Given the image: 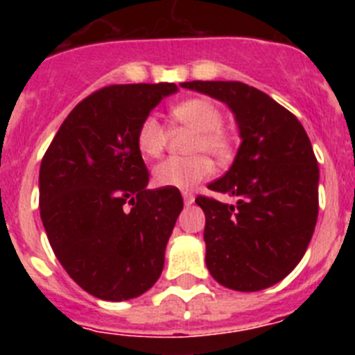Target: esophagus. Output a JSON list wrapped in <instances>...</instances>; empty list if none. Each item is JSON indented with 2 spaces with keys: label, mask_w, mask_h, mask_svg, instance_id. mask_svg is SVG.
I'll use <instances>...</instances> for the list:
<instances>
[{
  "label": "esophagus",
  "mask_w": 355,
  "mask_h": 355,
  "mask_svg": "<svg viewBox=\"0 0 355 355\" xmlns=\"http://www.w3.org/2000/svg\"><path fill=\"white\" fill-rule=\"evenodd\" d=\"M183 200H184V206H190V205H193L196 197H193V193H190V192H183Z\"/></svg>",
  "instance_id": "obj_1"
}]
</instances>
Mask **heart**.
I'll return each mask as SVG.
<instances>
[{
	"label": "heart",
	"mask_w": 355,
	"mask_h": 355,
	"mask_svg": "<svg viewBox=\"0 0 355 355\" xmlns=\"http://www.w3.org/2000/svg\"><path fill=\"white\" fill-rule=\"evenodd\" d=\"M171 115L181 126L193 131L188 150L199 155L184 158H167L153 168V180L158 187L188 190L209 178L213 165L202 153L216 159L233 155V139L222 128L224 115L220 108L206 97H190L171 108ZM168 133L156 115H147L137 131V147L146 158H158L167 146Z\"/></svg>",
	"instance_id": "obj_1"
}]
</instances>
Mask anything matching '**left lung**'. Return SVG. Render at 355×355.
<instances>
[{
	"label": "left lung",
	"mask_w": 355,
	"mask_h": 355,
	"mask_svg": "<svg viewBox=\"0 0 355 355\" xmlns=\"http://www.w3.org/2000/svg\"><path fill=\"white\" fill-rule=\"evenodd\" d=\"M225 103L240 130V149L211 192L199 196L206 215V266L216 283L259 291L283 281L306 252L318 218V163L306 130L284 106L241 81H187Z\"/></svg>",
	"instance_id": "obj_1"
}]
</instances>
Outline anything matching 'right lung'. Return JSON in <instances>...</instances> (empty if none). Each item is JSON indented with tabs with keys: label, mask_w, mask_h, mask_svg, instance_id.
Listing matches in <instances>:
<instances>
[{
	"label": "right lung",
	"mask_w": 355,
	"mask_h": 355,
	"mask_svg": "<svg viewBox=\"0 0 355 355\" xmlns=\"http://www.w3.org/2000/svg\"><path fill=\"white\" fill-rule=\"evenodd\" d=\"M174 83L110 85L74 106L40 163V218L74 283L101 300H130L158 281L183 209L178 188L147 190L140 122Z\"/></svg>",
	"instance_id": "1"
}]
</instances>
